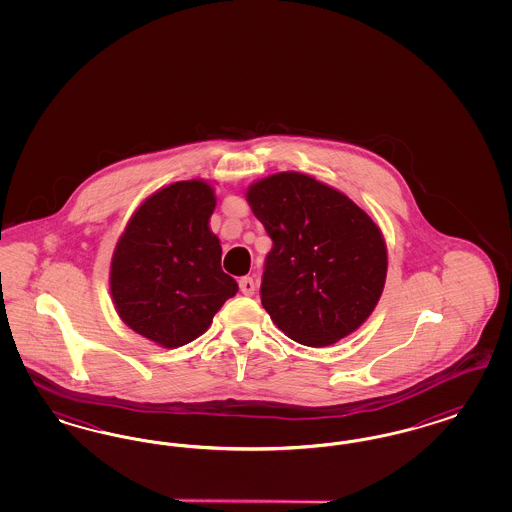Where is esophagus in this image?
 <instances>
[{"label":"esophagus","instance_id":"esophagus-1","mask_svg":"<svg viewBox=\"0 0 512 512\" xmlns=\"http://www.w3.org/2000/svg\"><path fill=\"white\" fill-rule=\"evenodd\" d=\"M239 288H241V292H243L245 296H252L254 290H256V283H254L252 277H243V279L239 281Z\"/></svg>","mask_w":512,"mask_h":512}]
</instances>
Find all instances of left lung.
Wrapping results in <instances>:
<instances>
[{"instance_id":"left-lung-1","label":"left lung","mask_w":512,"mask_h":512,"mask_svg":"<svg viewBox=\"0 0 512 512\" xmlns=\"http://www.w3.org/2000/svg\"><path fill=\"white\" fill-rule=\"evenodd\" d=\"M273 239L262 305L290 340L326 347L359 330L376 309L387 277L378 224L321 180L286 171L245 191Z\"/></svg>"}]
</instances>
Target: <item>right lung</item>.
<instances>
[{"mask_svg": "<svg viewBox=\"0 0 512 512\" xmlns=\"http://www.w3.org/2000/svg\"><path fill=\"white\" fill-rule=\"evenodd\" d=\"M214 209V182H172L138 205L115 245V311L159 347L176 349L197 340L239 290L220 265L222 245L210 229Z\"/></svg>", "mask_w": 512, "mask_h": 512, "instance_id": "1", "label": "right lung"}]
</instances>
